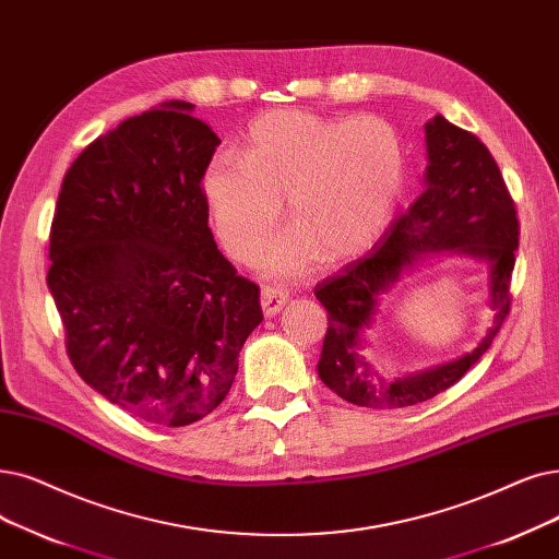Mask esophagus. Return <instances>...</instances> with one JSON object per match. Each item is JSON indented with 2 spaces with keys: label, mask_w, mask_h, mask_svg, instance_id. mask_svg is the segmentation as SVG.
<instances>
[{
  "label": "esophagus",
  "mask_w": 559,
  "mask_h": 559,
  "mask_svg": "<svg viewBox=\"0 0 559 559\" xmlns=\"http://www.w3.org/2000/svg\"><path fill=\"white\" fill-rule=\"evenodd\" d=\"M287 299H289V295L285 293V289L264 287L260 295V306H262L264 318H274V314H278L283 310V306L287 304Z\"/></svg>",
  "instance_id": "34e87169"
}]
</instances>
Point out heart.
Returning <instances> with one entry per match:
<instances>
[{
	"label": "heart",
	"instance_id": "heart-1",
	"mask_svg": "<svg viewBox=\"0 0 559 559\" xmlns=\"http://www.w3.org/2000/svg\"><path fill=\"white\" fill-rule=\"evenodd\" d=\"M404 148L379 116L335 118L304 109L258 116L241 157L214 155L203 191L226 251L249 260L283 214L297 228L264 251L274 274H299L366 251L385 230L404 189Z\"/></svg>",
	"mask_w": 559,
	"mask_h": 559
}]
</instances>
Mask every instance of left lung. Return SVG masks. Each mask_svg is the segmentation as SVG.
Instances as JSON below:
<instances>
[{"mask_svg":"<svg viewBox=\"0 0 559 559\" xmlns=\"http://www.w3.org/2000/svg\"><path fill=\"white\" fill-rule=\"evenodd\" d=\"M425 189L385 230L379 245L337 276L314 287L329 312L320 379L335 395L368 408H402L439 395L464 377L498 335L512 306V272L519 249V216L500 168L473 132L433 116L425 126ZM452 250L490 262L495 322L466 357L408 378L388 380L361 354L365 332L382 295L420 252Z\"/></svg>","mask_w":559,"mask_h":559,"instance_id":"8db88e82","label":"left lung"}]
</instances>
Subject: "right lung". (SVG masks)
<instances>
[{
    "label": "right lung",
    "instance_id": "right-lung-1",
    "mask_svg": "<svg viewBox=\"0 0 559 559\" xmlns=\"http://www.w3.org/2000/svg\"><path fill=\"white\" fill-rule=\"evenodd\" d=\"M185 100L123 120L70 164L47 287L78 374L130 414L185 427L219 406L262 322L260 287L207 226L219 136Z\"/></svg>",
    "mask_w": 559,
    "mask_h": 559
}]
</instances>
